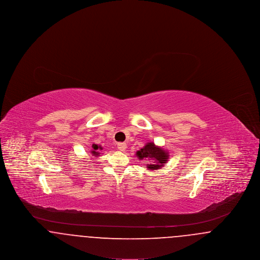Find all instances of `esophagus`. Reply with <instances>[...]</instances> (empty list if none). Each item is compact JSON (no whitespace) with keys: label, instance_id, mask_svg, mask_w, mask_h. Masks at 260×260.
<instances>
[{"label":"esophagus","instance_id":"34e87169","mask_svg":"<svg viewBox=\"0 0 260 260\" xmlns=\"http://www.w3.org/2000/svg\"><path fill=\"white\" fill-rule=\"evenodd\" d=\"M126 143H124V142H119L118 144H117V148L119 149L120 151H124L125 149H126Z\"/></svg>","mask_w":260,"mask_h":260}]
</instances>
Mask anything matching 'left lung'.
Listing matches in <instances>:
<instances>
[{
    "label": "left lung",
    "mask_w": 260,
    "mask_h": 260,
    "mask_svg": "<svg viewBox=\"0 0 260 260\" xmlns=\"http://www.w3.org/2000/svg\"><path fill=\"white\" fill-rule=\"evenodd\" d=\"M136 155L139 159L145 158L154 161V162L147 165V168L152 171L161 169L164 165L167 164V160L169 159V153L161 147L156 146L154 142H148L143 148L136 152Z\"/></svg>",
    "instance_id": "left-lung-1"
}]
</instances>
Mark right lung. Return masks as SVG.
<instances>
[{
	"label": "right lung",
	"mask_w": 260,
	"mask_h": 260,
	"mask_svg": "<svg viewBox=\"0 0 260 260\" xmlns=\"http://www.w3.org/2000/svg\"><path fill=\"white\" fill-rule=\"evenodd\" d=\"M91 154L93 155V156H99V154H100V151L102 150V147L101 146H99V145H96V144H92V146H91Z\"/></svg>",
	"instance_id": "obj_1"
}]
</instances>
